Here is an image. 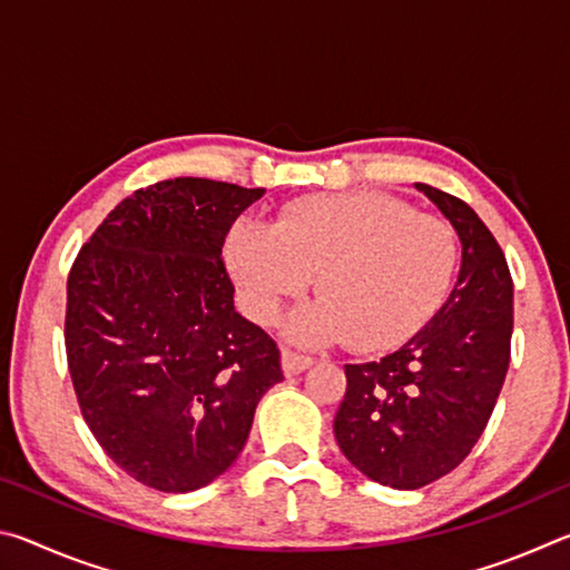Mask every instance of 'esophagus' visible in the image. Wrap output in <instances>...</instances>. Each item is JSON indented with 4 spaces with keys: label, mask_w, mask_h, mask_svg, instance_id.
Here are the masks:
<instances>
[{
    "label": "esophagus",
    "mask_w": 570,
    "mask_h": 570,
    "mask_svg": "<svg viewBox=\"0 0 570 570\" xmlns=\"http://www.w3.org/2000/svg\"><path fill=\"white\" fill-rule=\"evenodd\" d=\"M312 362H314L312 356L298 354L294 350H288V346H284V350H282V370H284L286 377H294V374L308 370V366H312Z\"/></svg>",
    "instance_id": "esophagus-1"
}]
</instances>
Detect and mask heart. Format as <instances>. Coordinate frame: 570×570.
<instances>
[{"instance_id":"obj_1","label":"heart","mask_w":570,"mask_h":570,"mask_svg":"<svg viewBox=\"0 0 570 570\" xmlns=\"http://www.w3.org/2000/svg\"><path fill=\"white\" fill-rule=\"evenodd\" d=\"M226 266L244 312L268 324L316 274L322 296L292 314L304 344L390 350L438 312L458 272L445 220L380 190L312 196L286 206L276 226L240 218L226 236Z\"/></svg>"}]
</instances>
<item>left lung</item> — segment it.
Wrapping results in <instances>:
<instances>
[{
	"label": "left lung",
	"instance_id": "8db88e82",
	"mask_svg": "<svg viewBox=\"0 0 570 570\" xmlns=\"http://www.w3.org/2000/svg\"><path fill=\"white\" fill-rule=\"evenodd\" d=\"M462 246L458 282L440 312L377 362L346 364L334 438L380 485L417 490L475 448L503 390L513 334V278L495 236L465 200L414 183Z\"/></svg>",
	"mask_w": 570,
	"mask_h": 570
}]
</instances>
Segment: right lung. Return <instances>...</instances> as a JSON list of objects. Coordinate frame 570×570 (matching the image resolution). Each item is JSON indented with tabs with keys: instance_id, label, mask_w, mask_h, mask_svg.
<instances>
[{
	"instance_id": "obj_1",
	"label": "right lung",
	"mask_w": 570,
	"mask_h": 570,
	"mask_svg": "<svg viewBox=\"0 0 570 570\" xmlns=\"http://www.w3.org/2000/svg\"><path fill=\"white\" fill-rule=\"evenodd\" d=\"M264 193L208 178L135 190L67 276L65 350L82 417L115 465L163 493L224 475L258 400L284 380L276 342L236 312L220 258Z\"/></svg>"
}]
</instances>
